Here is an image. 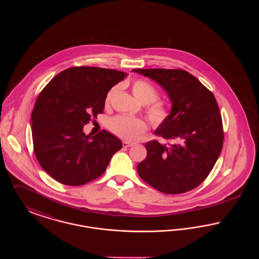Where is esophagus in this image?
<instances>
[{"label": "esophagus", "mask_w": 259, "mask_h": 259, "mask_svg": "<svg viewBox=\"0 0 259 259\" xmlns=\"http://www.w3.org/2000/svg\"><path fill=\"white\" fill-rule=\"evenodd\" d=\"M122 146H123V148H130V147H132V146H134V144L133 143H129V142H123L122 143Z\"/></svg>", "instance_id": "34e87169"}]
</instances>
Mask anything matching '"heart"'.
Segmentation results:
<instances>
[{"label": "heart", "instance_id": "1", "mask_svg": "<svg viewBox=\"0 0 259 259\" xmlns=\"http://www.w3.org/2000/svg\"><path fill=\"white\" fill-rule=\"evenodd\" d=\"M118 87H114L109 91L106 97V104H110ZM132 91L136 98L142 104L148 105L147 113L151 123L154 126H160L170 116V109L163 101H158L159 92L150 82L145 79H137L132 84ZM111 132L120 139L133 142L143 135L147 129V122L139 117L128 115H117L110 122Z\"/></svg>", "mask_w": 259, "mask_h": 259}]
</instances>
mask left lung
I'll return each mask as SVG.
<instances>
[{"mask_svg": "<svg viewBox=\"0 0 259 259\" xmlns=\"http://www.w3.org/2000/svg\"><path fill=\"white\" fill-rule=\"evenodd\" d=\"M132 72L155 80L172 102L169 118L154 134L175 143H147V157L137 166L139 176L167 194L185 193L197 187L209 176L223 145L222 115L213 94L185 70Z\"/></svg>", "mask_w": 259, "mask_h": 259, "instance_id": "1", "label": "left lung"}]
</instances>
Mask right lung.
Listing matches in <instances>:
<instances>
[{"mask_svg":"<svg viewBox=\"0 0 259 259\" xmlns=\"http://www.w3.org/2000/svg\"><path fill=\"white\" fill-rule=\"evenodd\" d=\"M127 76L98 67H73L55 75L39 93L32 111L34 151L41 168L58 183L85 185L106 171L121 141L103 130L85 135L111 87Z\"/></svg>","mask_w":259,"mask_h":259,"instance_id":"add662e5","label":"right lung"}]
</instances>
